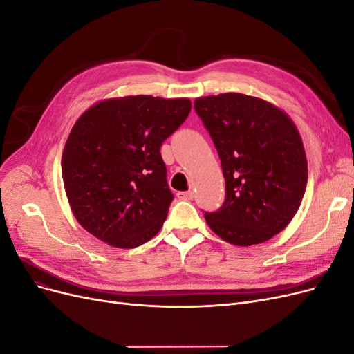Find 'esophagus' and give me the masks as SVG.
<instances>
[{"label": "esophagus", "mask_w": 354, "mask_h": 354, "mask_svg": "<svg viewBox=\"0 0 354 354\" xmlns=\"http://www.w3.org/2000/svg\"><path fill=\"white\" fill-rule=\"evenodd\" d=\"M177 198L178 199H185V201H190V199H194V192H192V190L177 192Z\"/></svg>", "instance_id": "obj_1"}]
</instances>
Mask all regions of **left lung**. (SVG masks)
<instances>
[{
	"label": "left lung",
	"mask_w": 354,
	"mask_h": 354,
	"mask_svg": "<svg viewBox=\"0 0 354 354\" xmlns=\"http://www.w3.org/2000/svg\"><path fill=\"white\" fill-rule=\"evenodd\" d=\"M221 160L226 198L205 211L211 230L239 246L282 232L303 201L307 159L297 127L272 103L239 93L195 100Z\"/></svg>",
	"instance_id": "8db88e82"
}]
</instances>
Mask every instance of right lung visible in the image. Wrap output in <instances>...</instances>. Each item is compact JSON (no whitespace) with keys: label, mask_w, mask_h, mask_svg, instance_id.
<instances>
[{"label":"right lung","mask_w":354,"mask_h":354,"mask_svg":"<svg viewBox=\"0 0 354 354\" xmlns=\"http://www.w3.org/2000/svg\"><path fill=\"white\" fill-rule=\"evenodd\" d=\"M189 99L130 95L91 106L75 122L62 176L75 218L116 248H136L162 227L174 199L160 146L186 121Z\"/></svg>","instance_id":"add662e5"}]
</instances>
